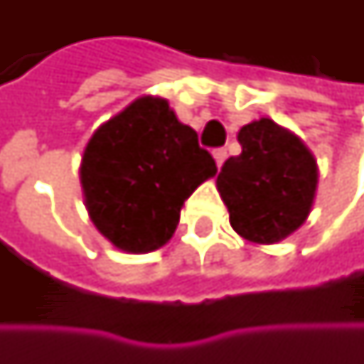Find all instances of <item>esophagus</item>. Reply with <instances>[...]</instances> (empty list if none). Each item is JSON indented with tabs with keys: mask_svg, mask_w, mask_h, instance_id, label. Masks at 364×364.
Masks as SVG:
<instances>
[{
	"mask_svg": "<svg viewBox=\"0 0 364 364\" xmlns=\"http://www.w3.org/2000/svg\"><path fill=\"white\" fill-rule=\"evenodd\" d=\"M213 156H215V161H217V166L220 168V166H223V161L227 160V149H225V147H217V149L213 151Z\"/></svg>",
	"mask_w": 364,
	"mask_h": 364,
	"instance_id": "esophagus-1",
	"label": "esophagus"
}]
</instances>
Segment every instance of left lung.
<instances>
[{"mask_svg": "<svg viewBox=\"0 0 364 364\" xmlns=\"http://www.w3.org/2000/svg\"><path fill=\"white\" fill-rule=\"evenodd\" d=\"M241 154L223 164L217 188L231 227L251 243L272 245L300 229L314 204L318 166L300 137L261 117L241 127Z\"/></svg>", "mask_w": 364, "mask_h": 364, "instance_id": "obj_1", "label": "left lung"}]
</instances>
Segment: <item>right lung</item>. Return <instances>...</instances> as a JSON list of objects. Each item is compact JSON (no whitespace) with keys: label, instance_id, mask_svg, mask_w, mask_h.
<instances>
[{"label":"right lung","instance_id":"obj_1","mask_svg":"<svg viewBox=\"0 0 364 364\" xmlns=\"http://www.w3.org/2000/svg\"><path fill=\"white\" fill-rule=\"evenodd\" d=\"M215 174L217 164L196 132L158 97H139L103 123L80 164L91 220L127 253L168 243L184 200Z\"/></svg>","mask_w":364,"mask_h":364}]
</instances>
